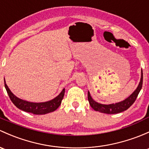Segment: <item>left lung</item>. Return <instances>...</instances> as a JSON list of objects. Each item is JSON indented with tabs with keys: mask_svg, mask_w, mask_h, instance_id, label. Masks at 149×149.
<instances>
[{
	"mask_svg": "<svg viewBox=\"0 0 149 149\" xmlns=\"http://www.w3.org/2000/svg\"><path fill=\"white\" fill-rule=\"evenodd\" d=\"M142 85H143V71L141 70V77L140 83H139L137 88L136 89V91L132 94L126 99H125L124 101H120L119 103H116L115 104L114 103L109 105L101 104V103H98L93 101L89 92H88V99L89 103H90V106H91L92 109H93L96 111L107 114L118 113L123 112L124 111L127 110L128 108L135 102L138 95H139V92L141 89Z\"/></svg>",
	"mask_w": 149,
	"mask_h": 149,
	"instance_id": "obj_1",
	"label": "left lung"
}]
</instances>
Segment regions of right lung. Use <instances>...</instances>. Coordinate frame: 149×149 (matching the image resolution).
I'll use <instances>...</instances> for the list:
<instances>
[{
	"label": "right lung",
	"mask_w": 149,
	"mask_h": 149,
	"mask_svg": "<svg viewBox=\"0 0 149 149\" xmlns=\"http://www.w3.org/2000/svg\"><path fill=\"white\" fill-rule=\"evenodd\" d=\"M5 87H6L7 93L8 94L10 99L16 106L18 109L28 113L36 114V115H42V114H46L56 111L58 108L60 106L61 101L63 98L64 93H65V88L63 89L61 93L57 97L54 98L53 100L44 103H32L29 101H23L20 99L18 97L15 96L13 93L10 91L9 88L6 85L5 82Z\"/></svg>",
	"instance_id": "obj_1"
}]
</instances>
